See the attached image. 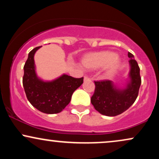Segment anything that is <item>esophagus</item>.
Instances as JSON below:
<instances>
[{
	"mask_svg": "<svg viewBox=\"0 0 159 159\" xmlns=\"http://www.w3.org/2000/svg\"><path fill=\"white\" fill-rule=\"evenodd\" d=\"M84 81H90V78L89 77H87V76H84Z\"/></svg>",
	"mask_w": 159,
	"mask_h": 159,
	"instance_id": "obj_1",
	"label": "esophagus"
}]
</instances>
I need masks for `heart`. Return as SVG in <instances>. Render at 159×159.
I'll list each match as a JSON object with an SVG mask.
<instances>
[{
    "instance_id": "obj_1",
    "label": "heart",
    "mask_w": 159,
    "mask_h": 159,
    "mask_svg": "<svg viewBox=\"0 0 159 159\" xmlns=\"http://www.w3.org/2000/svg\"><path fill=\"white\" fill-rule=\"evenodd\" d=\"M81 63L87 69H95L103 66L106 75L113 74L120 64V58L111 51H101L85 54L82 57Z\"/></svg>"
}]
</instances>
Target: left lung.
Returning <instances> with one entry per match:
<instances>
[{
  "label": "left lung",
  "instance_id": "1",
  "mask_svg": "<svg viewBox=\"0 0 159 159\" xmlns=\"http://www.w3.org/2000/svg\"><path fill=\"white\" fill-rule=\"evenodd\" d=\"M131 66V81L125 90H118L109 80L95 81V91L91 103L100 114L108 116H117L129 109L135 102L141 84L140 68L132 53H128Z\"/></svg>",
  "mask_w": 159,
  "mask_h": 159
}]
</instances>
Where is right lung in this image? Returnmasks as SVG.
I'll return each instance as SVG.
<instances>
[{
  "mask_svg": "<svg viewBox=\"0 0 159 159\" xmlns=\"http://www.w3.org/2000/svg\"><path fill=\"white\" fill-rule=\"evenodd\" d=\"M41 46L30 51L24 66L23 87L30 103L45 114L61 112L70 102L74 91L82 84L84 77L73 78L63 75L57 79L44 82L36 75L34 56Z\"/></svg>",
  "mask_w": 159,
  "mask_h": 159,
  "instance_id": "right-lung-1",
  "label": "right lung"
}]
</instances>
